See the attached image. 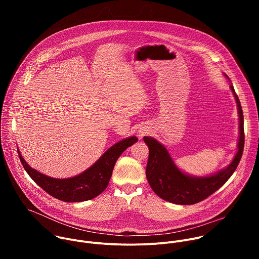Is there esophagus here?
<instances>
[{"label":"esophagus","instance_id":"obj_1","mask_svg":"<svg viewBox=\"0 0 259 259\" xmlns=\"http://www.w3.org/2000/svg\"><path fill=\"white\" fill-rule=\"evenodd\" d=\"M145 133H146L145 130H139V131H138V135H139V136H143Z\"/></svg>","mask_w":259,"mask_h":259}]
</instances>
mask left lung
Wrapping results in <instances>:
<instances>
[{"label": "left lung", "mask_w": 259, "mask_h": 259, "mask_svg": "<svg viewBox=\"0 0 259 259\" xmlns=\"http://www.w3.org/2000/svg\"><path fill=\"white\" fill-rule=\"evenodd\" d=\"M224 75L230 81L226 73ZM230 88L238 107L239 139L237 153L227 167L205 176L189 174L178 168L164 144L154 137H143L150 151L145 171L146 178L152 190L161 199L177 205L199 203L223 187L237 169L244 149V117L240 100L232 83Z\"/></svg>", "instance_id": "obj_1"}]
</instances>
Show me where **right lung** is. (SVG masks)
Here are the masks:
<instances>
[{
    "instance_id": "right-lung-1",
    "label": "right lung",
    "mask_w": 259,
    "mask_h": 259,
    "mask_svg": "<svg viewBox=\"0 0 259 259\" xmlns=\"http://www.w3.org/2000/svg\"><path fill=\"white\" fill-rule=\"evenodd\" d=\"M137 140L136 136H130L118 141L88 169L68 178H54L31 168L17 151L27 174L46 193L63 202H84L94 199L107 188L117 160Z\"/></svg>"
}]
</instances>
